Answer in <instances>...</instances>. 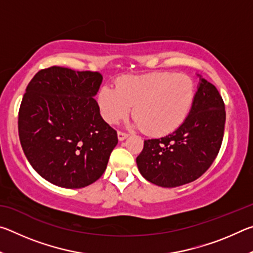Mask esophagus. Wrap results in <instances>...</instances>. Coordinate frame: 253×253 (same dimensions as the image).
<instances>
[{"label": "esophagus", "mask_w": 253, "mask_h": 253, "mask_svg": "<svg viewBox=\"0 0 253 253\" xmlns=\"http://www.w3.org/2000/svg\"><path fill=\"white\" fill-rule=\"evenodd\" d=\"M117 135H118V139L121 140V142L124 139H126L128 137V134H126V132H124V131H118Z\"/></svg>", "instance_id": "1"}]
</instances>
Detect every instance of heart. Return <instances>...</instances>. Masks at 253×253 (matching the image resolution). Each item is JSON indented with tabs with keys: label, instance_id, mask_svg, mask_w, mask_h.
I'll list each match as a JSON object with an SVG mask.
<instances>
[{
	"label": "heart",
	"instance_id": "heart-1",
	"mask_svg": "<svg viewBox=\"0 0 253 253\" xmlns=\"http://www.w3.org/2000/svg\"><path fill=\"white\" fill-rule=\"evenodd\" d=\"M194 99L193 79L173 72L122 77L116 88L104 85L98 95L101 116L107 123L117 124L134 106V125L153 136L177 129L190 115Z\"/></svg>",
	"mask_w": 253,
	"mask_h": 253
}]
</instances>
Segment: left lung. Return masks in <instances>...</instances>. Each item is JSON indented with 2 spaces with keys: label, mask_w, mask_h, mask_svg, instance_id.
<instances>
[{
  "label": "left lung",
  "mask_w": 253,
  "mask_h": 253,
  "mask_svg": "<svg viewBox=\"0 0 253 253\" xmlns=\"http://www.w3.org/2000/svg\"><path fill=\"white\" fill-rule=\"evenodd\" d=\"M191 113L176 130L146 139L136 158L140 174L155 185L176 187L198 179L219 154L225 108L217 89L200 78Z\"/></svg>",
  "instance_id": "8db88e82"
}]
</instances>
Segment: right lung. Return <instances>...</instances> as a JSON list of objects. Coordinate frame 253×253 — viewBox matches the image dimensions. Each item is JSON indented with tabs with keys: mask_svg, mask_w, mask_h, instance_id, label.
Returning <instances> with one entry per match:
<instances>
[{
	"mask_svg": "<svg viewBox=\"0 0 253 253\" xmlns=\"http://www.w3.org/2000/svg\"><path fill=\"white\" fill-rule=\"evenodd\" d=\"M99 72L63 67L40 70L30 81L19 110L20 143L32 168L66 188L96 182L118 143L93 97Z\"/></svg>",
	"mask_w": 253,
	"mask_h": 253,
	"instance_id": "1",
	"label": "right lung"
}]
</instances>
